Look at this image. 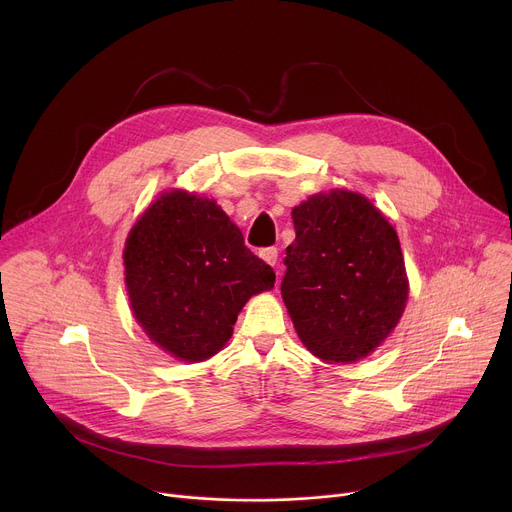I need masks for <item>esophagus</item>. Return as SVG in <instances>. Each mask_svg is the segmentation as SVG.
<instances>
[{
    "mask_svg": "<svg viewBox=\"0 0 512 512\" xmlns=\"http://www.w3.org/2000/svg\"><path fill=\"white\" fill-rule=\"evenodd\" d=\"M259 257L269 263V265H275L277 263V247H267V249H261L259 251Z\"/></svg>",
    "mask_w": 512,
    "mask_h": 512,
    "instance_id": "34e87169",
    "label": "esophagus"
}]
</instances>
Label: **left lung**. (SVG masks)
<instances>
[{
	"label": "left lung",
	"mask_w": 512,
	"mask_h": 512,
	"mask_svg": "<svg viewBox=\"0 0 512 512\" xmlns=\"http://www.w3.org/2000/svg\"><path fill=\"white\" fill-rule=\"evenodd\" d=\"M281 296L304 346L324 362H356L399 324L409 281L395 229L350 190L310 196L291 210Z\"/></svg>",
	"instance_id": "left-lung-1"
}]
</instances>
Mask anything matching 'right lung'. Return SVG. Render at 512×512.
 <instances>
[{
	"mask_svg": "<svg viewBox=\"0 0 512 512\" xmlns=\"http://www.w3.org/2000/svg\"><path fill=\"white\" fill-rule=\"evenodd\" d=\"M123 263L137 324L184 362L221 350L247 300L275 283L225 210L186 190L164 192L139 216Z\"/></svg>",
	"mask_w": 512,
	"mask_h": 512,
	"instance_id": "obj_1",
	"label": "right lung"
}]
</instances>
